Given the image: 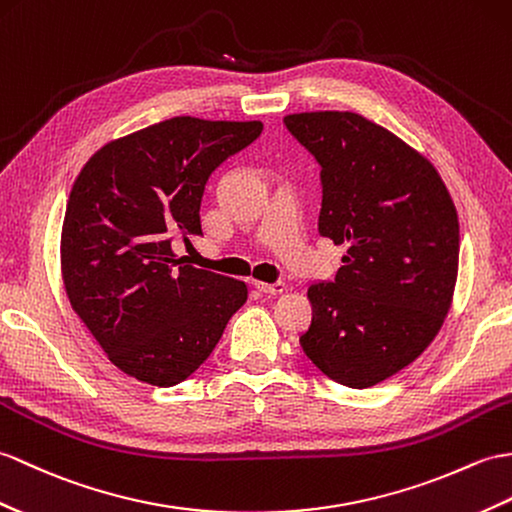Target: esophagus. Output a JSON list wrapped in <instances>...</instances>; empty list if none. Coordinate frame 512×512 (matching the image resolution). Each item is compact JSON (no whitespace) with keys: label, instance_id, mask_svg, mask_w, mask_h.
<instances>
[{"label":"esophagus","instance_id":"obj_1","mask_svg":"<svg viewBox=\"0 0 512 512\" xmlns=\"http://www.w3.org/2000/svg\"><path fill=\"white\" fill-rule=\"evenodd\" d=\"M255 288L264 294H281L285 290L283 281H275V283H264V281H253Z\"/></svg>","mask_w":512,"mask_h":512}]
</instances>
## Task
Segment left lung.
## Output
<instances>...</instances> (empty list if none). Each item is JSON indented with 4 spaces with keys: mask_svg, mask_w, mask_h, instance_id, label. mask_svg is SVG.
Here are the masks:
<instances>
[{
    "mask_svg": "<svg viewBox=\"0 0 512 512\" xmlns=\"http://www.w3.org/2000/svg\"><path fill=\"white\" fill-rule=\"evenodd\" d=\"M283 124L320 165L318 233L347 246L336 279L307 290L301 347L334 382L375 386L443 327L458 277L454 200L423 154L358 113H294Z\"/></svg>",
    "mask_w": 512,
    "mask_h": 512,
    "instance_id": "1",
    "label": "left lung"
}]
</instances>
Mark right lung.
Returning a JSON list of instances; mask_svg holds the SVG:
<instances>
[{
    "label": "right lung",
    "mask_w": 512,
    "mask_h": 512,
    "mask_svg": "<svg viewBox=\"0 0 512 512\" xmlns=\"http://www.w3.org/2000/svg\"><path fill=\"white\" fill-rule=\"evenodd\" d=\"M261 130V122L172 117L109 141L71 187L65 292L109 360L139 382L181 384L248 299L244 281L183 264L172 240L202 235L211 172Z\"/></svg>",
    "instance_id": "right-lung-1"
}]
</instances>
